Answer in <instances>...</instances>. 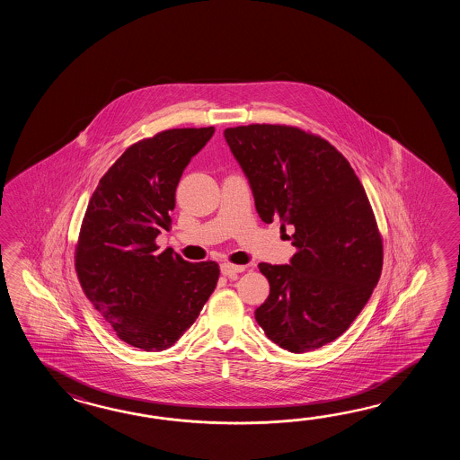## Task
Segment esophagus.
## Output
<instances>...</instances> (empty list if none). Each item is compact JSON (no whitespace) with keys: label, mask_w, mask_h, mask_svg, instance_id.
Segmentation results:
<instances>
[{"label":"esophagus","mask_w":460,"mask_h":460,"mask_svg":"<svg viewBox=\"0 0 460 460\" xmlns=\"http://www.w3.org/2000/svg\"><path fill=\"white\" fill-rule=\"evenodd\" d=\"M220 271L224 276H234L236 273H243L244 266L240 264L224 263L220 266Z\"/></svg>","instance_id":"34e87169"}]
</instances>
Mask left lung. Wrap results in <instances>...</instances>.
I'll return each instance as SVG.
<instances>
[{
	"label": "left lung",
	"mask_w": 460,
	"mask_h": 460,
	"mask_svg": "<svg viewBox=\"0 0 460 460\" xmlns=\"http://www.w3.org/2000/svg\"><path fill=\"white\" fill-rule=\"evenodd\" d=\"M224 135L258 216L294 230L291 264H258L270 296L254 319L289 352L321 349L350 327L382 274V234L367 192L342 153L311 131L254 123Z\"/></svg>",
	"instance_id": "obj_1"
}]
</instances>
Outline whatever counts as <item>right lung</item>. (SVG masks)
Masks as SVG:
<instances>
[{
    "label": "right lung",
    "mask_w": 460,
    "mask_h": 460,
    "mask_svg": "<svg viewBox=\"0 0 460 460\" xmlns=\"http://www.w3.org/2000/svg\"><path fill=\"white\" fill-rule=\"evenodd\" d=\"M216 128H172L118 157L90 197L75 244L88 301L118 339L146 352L169 349L216 289V261L190 263L156 236L171 226L176 187Z\"/></svg>",
    "instance_id": "add662e5"
}]
</instances>
